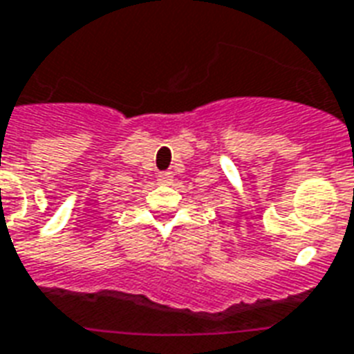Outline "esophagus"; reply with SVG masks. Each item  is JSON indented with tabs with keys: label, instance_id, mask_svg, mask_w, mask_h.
Returning a JSON list of instances; mask_svg holds the SVG:
<instances>
[{
	"label": "esophagus",
	"instance_id": "esophagus-1",
	"mask_svg": "<svg viewBox=\"0 0 354 354\" xmlns=\"http://www.w3.org/2000/svg\"><path fill=\"white\" fill-rule=\"evenodd\" d=\"M172 178H174V174H172L170 170H165V172H159V174H157V182H159V184H170Z\"/></svg>",
	"mask_w": 354,
	"mask_h": 354
}]
</instances>
